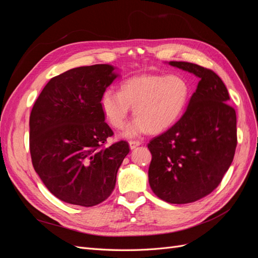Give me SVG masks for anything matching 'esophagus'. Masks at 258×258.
<instances>
[{"mask_svg": "<svg viewBox=\"0 0 258 258\" xmlns=\"http://www.w3.org/2000/svg\"><path fill=\"white\" fill-rule=\"evenodd\" d=\"M140 145H141V142H139V141H129V146L131 150H135V148H137Z\"/></svg>", "mask_w": 258, "mask_h": 258, "instance_id": "esophagus-1", "label": "esophagus"}]
</instances>
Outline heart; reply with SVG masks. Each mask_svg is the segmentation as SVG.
I'll return each mask as SVG.
<instances>
[{"label":"heart","mask_w":258,"mask_h":258,"mask_svg":"<svg viewBox=\"0 0 258 258\" xmlns=\"http://www.w3.org/2000/svg\"><path fill=\"white\" fill-rule=\"evenodd\" d=\"M190 98V86L179 74H137L119 84V92L105 90L100 104L107 122L121 129L131 107L137 116L122 136L138 137L147 131L159 134L172 127L184 114Z\"/></svg>","instance_id":"1"}]
</instances>
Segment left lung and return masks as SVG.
I'll return each instance as SVG.
<instances>
[{
    "mask_svg": "<svg viewBox=\"0 0 258 258\" xmlns=\"http://www.w3.org/2000/svg\"><path fill=\"white\" fill-rule=\"evenodd\" d=\"M169 64L196 75L199 83L179 120L148 143V182L161 200L184 205L206 197L222 182L236 152L237 116L217 74L190 62Z\"/></svg>",
    "mask_w": 258,
    "mask_h": 258,
    "instance_id": "obj_1",
    "label": "left lung"
}]
</instances>
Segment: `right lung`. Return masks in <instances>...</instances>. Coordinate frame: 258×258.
<instances>
[{
	"mask_svg": "<svg viewBox=\"0 0 258 258\" xmlns=\"http://www.w3.org/2000/svg\"><path fill=\"white\" fill-rule=\"evenodd\" d=\"M110 64L80 67L46 84L30 115V153L47 189L67 204L93 207L112 194L129 153L113 136L100 100L118 74Z\"/></svg>",
	"mask_w": 258,
	"mask_h": 258,
	"instance_id": "obj_1",
	"label": "right lung"
}]
</instances>
